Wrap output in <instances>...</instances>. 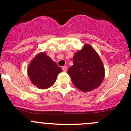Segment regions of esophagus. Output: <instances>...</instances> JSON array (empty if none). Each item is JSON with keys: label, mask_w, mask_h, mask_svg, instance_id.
Listing matches in <instances>:
<instances>
[{"label": "esophagus", "mask_w": 131, "mask_h": 131, "mask_svg": "<svg viewBox=\"0 0 131 131\" xmlns=\"http://www.w3.org/2000/svg\"><path fill=\"white\" fill-rule=\"evenodd\" d=\"M62 69H63V72H67V67H63V68H62Z\"/></svg>", "instance_id": "obj_1"}]
</instances>
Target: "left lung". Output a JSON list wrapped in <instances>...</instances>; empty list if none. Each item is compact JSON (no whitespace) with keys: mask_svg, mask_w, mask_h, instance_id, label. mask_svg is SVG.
Returning <instances> with one entry per match:
<instances>
[{"mask_svg":"<svg viewBox=\"0 0 131 131\" xmlns=\"http://www.w3.org/2000/svg\"><path fill=\"white\" fill-rule=\"evenodd\" d=\"M73 63L68 74L77 89L87 92L100 86L105 77V67L92 46L85 43L75 54Z\"/></svg>","mask_w":131,"mask_h":131,"instance_id":"obj_1","label":"left lung"}]
</instances>
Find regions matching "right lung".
Listing matches in <instances>:
<instances>
[{"label":"right lung","mask_w":131,"mask_h":131,"mask_svg":"<svg viewBox=\"0 0 131 131\" xmlns=\"http://www.w3.org/2000/svg\"><path fill=\"white\" fill-rule=\"evenodd\" d=\"M62 69L44 52L33 58L28 67L27 73L30 81L40 89L49 88L55 83Z\"/></svg>","instance_id":"add662e5"}]
</instances>
